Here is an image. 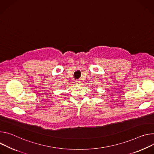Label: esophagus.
<instances>
[{
	"label": "esophagus",
	"mask_w": 154,
	"mask_h": 154,
	"mask_svg": "<svg viewBox=\"0 0 154 154\" xmlns=\"http://www.w3.org/2000/svg\"><path fill=\"white\" fill-rule=\"evenodd\" d=\"M76 84H78V85H81V81H80V80H77V81H76Z\"/></svg>",
	"instance_id": "esophagus-1"
}]
</instances>
